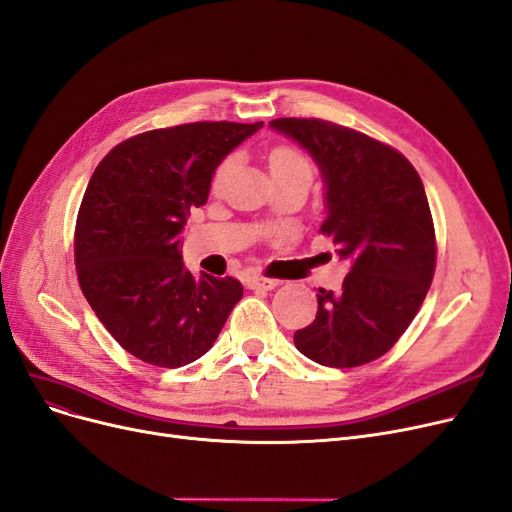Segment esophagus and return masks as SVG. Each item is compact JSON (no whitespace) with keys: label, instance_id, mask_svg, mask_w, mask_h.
<instances>
[{"label":"esophagus","instance_id":"1","mask_svg":"<svg viewBox=\"0 0 512 512\" xmlns=\"http://www.w3.org/2000/svg\"><path fill=\"white\" fill-rule=\"evenodd\" d=\"M248 286L252 290H273L279 286V279H273V277H252L248 281Z\"/></svg>","mask_w":512,"mask_h":512}]
</instances>
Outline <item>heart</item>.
Wrapping results in <instances>:
<instances>
[{
  "label": "heart",
  "instance_id": "obj_1",
  "mask_svg": "<svg viewBox=\"0 0 512 512\" xmlns=\"http://www.w3.org/2000/svg\"><path fill=\"white\" fill-rule=\"evenodd\" d=\"M231 167V158L224 161L218 171H216V182L222 180V175ZM269 169L273 180H284V178H305L311 182L313 167L309 163V158L292 146H277L269 154Z\"/></svg>",
  "mask_w": 512,
  "mask_h": 512
}]
</instances>
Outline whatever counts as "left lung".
<instances>
[{"instance_id":"left-lung-1","label":"left lung","mask_w":512,"mask_h":512,"mask_svg":"<svg viewBox=\"0 0 512 512\" xmlns=\"http://www.w3.org/2000/svg\"><path fill=\"white\" fill-rule=\"evenodd\" d=\"M271 129L320 167V231L351 262L337 292L317 290L315 320L294 332V345L322 366L373 362L409 328L432 284L436 239L424 184L398 150L360 131L320 118H277Z\"/></svg>"}]
</instances>
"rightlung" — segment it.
Here are the masks:
<instances>
[{
    "label": "right lung",
    "instance_id": "right-lung-1",
    "mask_svg": "<svg viewBox=\"0 0 512 512\" xmlns=\"http://www.w3.org/2000/svg\"><path fill=\"white\" fill-rule=\"evenodd\" d=\"M262 122H188L118 144L97 165L78 211L74 258L88 305L137 360L178 368L216 343L241 301L233 277L192 275L182 228L211 178Z\"/></svg>",
    "mask_w": 512,
    "mask_h": 512
}]
</instances>
